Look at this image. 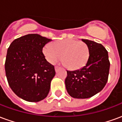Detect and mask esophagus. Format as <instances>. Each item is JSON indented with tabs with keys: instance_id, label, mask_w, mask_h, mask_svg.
Returning a JSON list of instances; mask_svg holds the SVG:
<instances>
[{
	"instance_id": "obj_1",
	"label": "esophagus",
	"mask_w": 122,
	"mask_h": 122,
	"mask_svg": "<svg viewBox=\"0 0 122 122\" xmlns=\"http://www.w3.org/2000/svg\"><path fill=\"white\" fill-rule=\"evenodd\" d=\"M60 69V67H59L57 66H55V70H56V72H57Z\"/></svg>"
}]
</instances>
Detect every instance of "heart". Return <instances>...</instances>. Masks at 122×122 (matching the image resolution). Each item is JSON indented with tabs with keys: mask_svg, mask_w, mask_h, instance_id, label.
I'll return each mask as SVG.
<instances>
[{
	"mask_svg": "<svg viewBox=\"0 0 122 122\" xmlns=\"http://www.w3.org/2000/svg\"><path fill=\"white\" fill-rule=\"evenodd\" d=\"M43 53L50 63H56L62 57L65 66L71 70H77L84 66L89 57L87 46L83 42L76 40H58L46 46Z\"/></svg>",
	"mask_w": 122,
	"mask_h": 122,
	"instance_id": "heart-1",
	"label": "heart"
}]
</instances>
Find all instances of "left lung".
I'll list each match as a JSON object with an SVG mask.
<instances>
[{
  "instance_id": "1",
  "label": "left lung",
  "mask_w": 122,
  "mask_h": 122,
  "mask_svg": "<svg viewBox=\"0 0 122 122\" xmlns=\"http://www.w3.org/2000/svg\"><path fill=\"white\" fill-rule=\"evenodd\" d=\"M87 46L89 57L82 68L73 71H67L65 83L68 93L75 99L93 97L104 88L110 69L108 51L99 43L82 39Z\"/></svg>"
}]
</instances>
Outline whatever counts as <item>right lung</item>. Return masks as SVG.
I'll return each mask as SVG.
<instances>
[{
    "label": "right lung",
    "instance_id": "1",
    "mask_svg": "<svg viewBox=\"0 0 122 122\" xmlns=\"http://www.w3.org/2000/svg\"><path fill=\"white\" fill-rule=\"evenodd\" d=\"M51 40L29 34L14 40L8 49L6 76L10 88L21 99L39 102L48 96L56 71L46 61L42 49Z\"/></svg>",
    "mask_w": 122,
    "mask_h": 122
}]
</instances>
